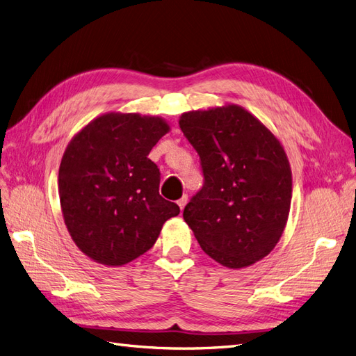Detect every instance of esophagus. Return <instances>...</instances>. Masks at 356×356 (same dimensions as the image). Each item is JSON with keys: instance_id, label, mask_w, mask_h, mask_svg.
Instances as JSON below:
<instances>
[{"instance_id": "1", "label": "esophagus", "mask_w": 356, "mask_h": 356, "mask_svg": "<svg viewBox=\"0 0 356 356\" xmlns=\"http://www.w3.org/2000/svg\"><path fill=\"white\" fill-rule=\"evenodd\" d=\"M187 202H188V196L187 195H184V196H182L177 203H178V207H179V209L182 211V209H184L186 208V204H187Z\"/></svg>"}]
</instances>
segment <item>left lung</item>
I'll use <instances>...</instances> for the list:
<instances>
[{
    "label": "left lung",
    "mask_w": 356,
    "mask_h": 356,
    "mask_svg": "<svg viewBox=\"0 0 356 356\" xmlns=\"http://www.w3.org/2000/svg\"><path fill=\"white\" fill-rule=\"evenodd\" d=\"M200 157L204 184L184 208L204 254L229 268L260 261L281 239L293 177L279 139L239 105L179 117Z\"/></svg>",
    "instance_id": "left-lung-1"
}]
</instances>
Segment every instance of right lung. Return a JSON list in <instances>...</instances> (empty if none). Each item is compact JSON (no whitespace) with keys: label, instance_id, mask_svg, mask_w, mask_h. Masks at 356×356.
<instances>
[{"label":"right lung","instance_id":"obj_1","mask_svg":"<svg viewBox=\"0 0 356 356\" xmlns=\"http://www.w3.org/2000/svg\"><path fill=\"white\" fill-rule=\"evenodd\" d=\"M170 127L136 113H106L74 135L59 166L63 221L79 250L105 266L131 263L152 248L179 207L159 195L148 159Z\"/></svg>","mask_w":356,"mask_h":356}]
</instances>
